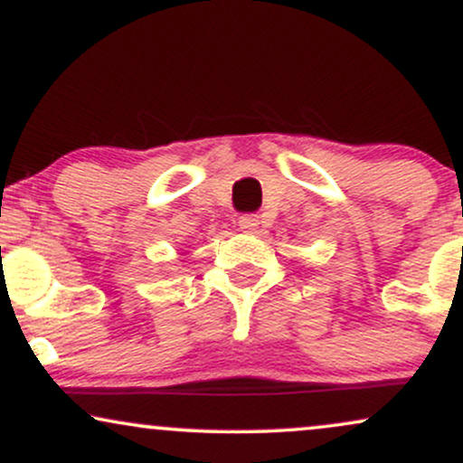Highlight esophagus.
I'll use <instances>...</instances> for the list:
<instances>
[{"instance_id":"obj_1","label":"esophagus","mask_w":463,"mask_h":463,"mask_svg":"<svg viewBox=\"0 0 463 463\" xmlns=\"http://www.w3.org/2000/svg\"><path fill=\"white\" fill-rule=\"evenodd\" d=\"M259 226H261V220H259V215L254 213H246L239 217V228L246 232H257Z\"/></svg>"}]
</instances>
